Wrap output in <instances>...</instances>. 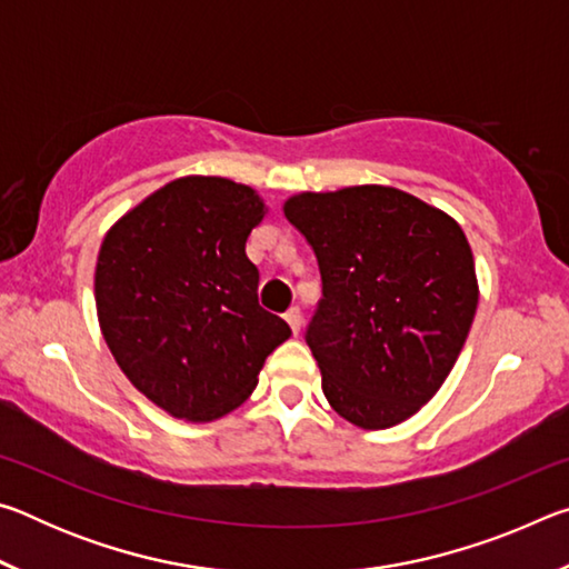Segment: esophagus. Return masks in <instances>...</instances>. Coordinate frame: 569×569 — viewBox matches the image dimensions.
Returning <instances> with one entry per match:
<instances>
[{
  "mask_svg": "<svg viewBox=\"0 0 569 569\" xmlns=\"http://www.w3.org/2000/svg\"><path fill=\"white\" fill-rule=\"evenodd\" d=\"M283 319L288 321V326H291V331H293V333H298V331H301V323H303L301 308H298V306H293V308H288V311L283 313Z\"/></svg>",
  "mask_w": 569,
  "mask_h": 569,
  "instance_id": "obj_1",
  "label": "esophagus"
}]
</instances>
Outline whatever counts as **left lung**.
<instances>
[{
    "instance_id": "8db88e82",
    "label": "left lung",
    "mask_w": 569,
    "mask_h": 569,
    "mask_svg": "<svg viewBox=\"0 0 569 569\" xmlns=\"http://www.w3.org/2000/svg\"><path fill=\"white\" fill-rule=\"evenodd\" d=\"M283 213L319 263L306 343L326 399L361 429L409 419L445 383L475 321L467 236L447 213L383 186L301 192Z\"/></svg>"
}]
</instances>
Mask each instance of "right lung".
Masks as SVG:
<instances>
[{"label":"right lung","instance_id":"1","mask_svg":"<svg viewBox=\"0 0 569 569\" xmlns=\"http://www.w3.org/2000/svg\"><path fill=\"white\" fill-rule=\"evenodd\" d=\"M266 216L253 188L190 176L152 192L104 236L94 301L132 387L178 419L213 421L256 389L291 329L258 303L246 240Z\"/></svg>","mask_w":569,"mask_h":569}]
</instances>
